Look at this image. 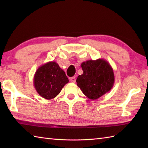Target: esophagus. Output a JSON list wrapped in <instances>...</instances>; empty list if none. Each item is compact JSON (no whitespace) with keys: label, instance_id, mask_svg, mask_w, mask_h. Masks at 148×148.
<instances>
[{"label":"esophagus","instance_id":"1","mask_svg":"<svg viewBox=\"0 0 148 148\" xmlns=\"http://www.w3.org/2000/svg\"><path fill=\"white\" fill-rule=\"evenodd\" d=\"M70 81L72 83H76V77H70Z\"/></svg>","mask_w":148,"mask_h":148}]
</instances>
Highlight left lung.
I'll return each instance as SVG.
<instances>
[{
    "label": "left lung",
    "instance_id": "obj_1",
    "mask_svg": "<svg viewBox=\"0 0 148 148\" xmlns=\"http://www.w3.org/2000/svg\"><path fill=\"white\" fill-rule=\"evenodd\" d=\"M81 67L83 73L77 77V85L88 98L97 100L112 88L114 84V71L106 60H89L83 62Z\"/></svg>",
    "mask_w": 148,
    "mask_h": 148
}]
</instances>
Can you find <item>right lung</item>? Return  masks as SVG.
<instances>
[{"label": "right lung", "mask_w": 148, "mask_h": 148, "mask_svg": "<svg viewBox=\"0 0 148 148\" xmlns=\"http://www.w3.org/2000/svg\"><path fill=\"white\" fill-rule=\"evenodd\" d=\"M69 79L55 62H48L37 69L34 77V87L42 98L51 100L61 92Z\"/></svg>", "instance_id": "right-lung-1"}]
</instances>
